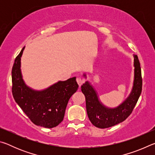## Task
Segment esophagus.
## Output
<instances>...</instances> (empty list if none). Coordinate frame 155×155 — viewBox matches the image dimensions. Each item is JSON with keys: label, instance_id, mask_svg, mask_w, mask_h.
<instances>
[{"label": "esophagus", "instance_id": "1", "mask_svg": "<svg viewBox=\"0 0 155 155\" xmlns=\"http://www.w3.org/2000/svg\"><path fill=\"white\" fill-rule=\"evenodd\" d=\"M84 81H84L83 78H81V77H78L77 78V82L78 83V85H79V87H81V86L82 85V84L84 83Z\"/></svg>", "mask_w": 155, "mask_h": 155}]
</instances>
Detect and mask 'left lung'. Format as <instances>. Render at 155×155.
<instances>
[{
	"instance_id": "8db88e82",
	"label": "left lung",
	"mask_w": 155,
	"mask_h": 155,
	"mask_svg": "<svg viewBox=\"0 0 155 155\" xmlns=\"http://www.w3.org/2000/svg\"><path fill=\"white\" fill-rule=\"evenodd\" d=\"M134 57V81L128 98L115 108H109L99 101L95 89L90 82L86 81L81 86V91L85 96L86 109L89 119L92 124L100 128L115 126L127 118L137 104L142 90V78L140 63L136 54ZM83 76L86 77V74Z\"/></svg>"
}]
</instances>
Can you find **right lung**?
<instances>
[{
    "label": "right lung",
    "mask_w": 155,
    "mask_h": 155,
    "mask_svg": "<svg viewBox=\"0 0 155 155\" xmlns=\"http://www.w3.org/2000/svg\"><path fill=\"white\" fill-rule=\"evenodd\" d=\"M25 47L15 59L12 68V94L31 122L48 128L57 127L64 120L70 97L78 90L76 77L59 81L44 90H34L26 85L20 69Z\"/></svg>",
    "instance_id": "obj_1"
}]
</instances>
